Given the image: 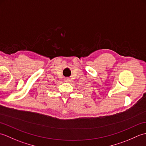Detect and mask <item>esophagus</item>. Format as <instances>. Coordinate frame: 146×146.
Wrapping results in <instances>:
<instances>
[{
    "label": "esophagus",
    "mask_w": 146,
    "mask_h": 146,
    "mask_svg": "<svg viewBox=\"0 0 146 146\" xmlns=\"http://www.w3.org/2000/svg\"><path fill=\"white\" fill-rule=\"evenodd\" d=\"M64 81L66 83H70V82H71V80L70 78H66L64 79Z\"/></svg>",
    "instance_id": "esophagus-1"
}]
</instances>
